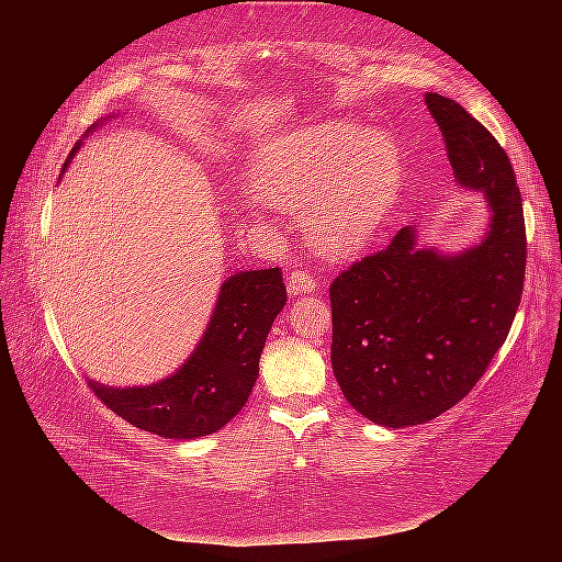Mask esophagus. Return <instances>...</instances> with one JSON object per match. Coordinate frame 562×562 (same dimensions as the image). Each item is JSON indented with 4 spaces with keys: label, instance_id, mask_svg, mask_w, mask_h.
Listing matches in <instances>:
<instances>
[{
    "label": "esophagus",
    "instance_id": "obj_1",
    "mask_svg": "<svg viewBox=\"0 0 562 562\" xmlns=\"http://www.w3.org/2000/svg\"><path fill=\"white\" fill-rule=\"evenodd\" d=\"M285 281H288V291H291L293 295H297V293H314L316 288H318L316 279L310 274V271H304V269H288Z\"/></svg>",
    "mask_w": 562,
    "mask_h": 562
}]
</instances>
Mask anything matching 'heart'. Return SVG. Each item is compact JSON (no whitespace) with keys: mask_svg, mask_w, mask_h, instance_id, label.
<instances>
[{"mask_svg":"<svg viewBox=\"0 0 562 562\" xmlns=\"http://www.w3.org/2000/svg\"><path fill=\"white\" fill-rule=\"evenodd\" d=\"M250 182L265 206L302 209L312 244L342 258L361 250L394 209L401 155L380 131L323 122L265 143Z\"/></svg>","mask_w":562,"mask_h":562,"instance_id":"heart-1","label":"heart"}]
</instances>
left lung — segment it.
<instances>
[{"label":"left lung","instance_id":"1","mask_svg":"<svg viewBox=\"0 0 562 562\" xmlns=\"http://www.w3.org/2000/svg\"><path fill=\"white\" fill-rule=\"evenodd\" d=\"M459 187L483 192L479 246L440 252L403 227L330 285V361L345 398L389 429L450 411L483 378L516 318L525 279V217L514 166L479 119L424 95Z\"/></svg>","mask_w":562,"mask_h":562}]
</instances>
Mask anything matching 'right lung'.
<instances>
[{
    "label": "right lung",
    "instance_id": "right-lung-1",
    "mask_svg": "<svg viewBox=\"0 0 562 562\" xmlns=\"http://www.w3.org/2000/svg\"><path fill=\"white\" fill-rule=\"evenodd\" d=\"M79 147L81 140L65 168ZM283 304L279 267L239 271L220 285L206 333L171 378L124 389L89 380V386L112 413L143 431L176 440L215 434L246 405L269 328Z\"/></svg>",
    "mask_w": 562,
    "mask_h": 562
}]
</instances>
